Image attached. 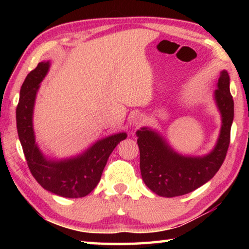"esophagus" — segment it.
I'll return each instance as SVG.
<instances>
[{
    "label": "esophagus",
    "instance_id": "1",
    "mask_svg": "<svg viewBox=\"0 0 249 249\" xmlns=\"http://www.w3.org/2000/svg\"><path fill=\"white\" fill-rule=\"evenodd\" d=\"M133 125L135 127H138V126H141L142 123H144V117L142 115H135L133 117Z\"/></svg>",
    "mask_w": 249,
    "mask_h": 249
}]
</instances>
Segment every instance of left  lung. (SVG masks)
Returning <instances> with one entry per match:
<instances>
[{
    "instance_id": "left-lung-1",
    "label": "left lung",
    "mask_w": 249,
    "mask_h": 249,
    "mask_svg": "<svg viewBox=\"0 0 249 249\" xmlns=\"http://www.w3.org/2000/svg\"><path fill=\"white\" fill-rule=\"evenodd\" d=\"M215 100L222 114V128L213 151L204 157H184L175 153L154 130H137L141 172L145 184L156 195L174 197L195 191L215 176L224 162L234 119V100L230 92V77L222 71Z\"/></svg>"
}]
</instances>
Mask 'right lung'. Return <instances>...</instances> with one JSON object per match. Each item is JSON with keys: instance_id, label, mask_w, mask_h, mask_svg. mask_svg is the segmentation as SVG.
Segmentation results:
<instances>
[{"instance_id": "1", "label": "right lung", "mask_w": 249, "mask_h": 249, "mask_svg": "<svg viewBox=\"0 0 249 249\" xmlns=\"http://www.w3.org/2000/svg\"><path fill=\"white\" fill-rule=\"evenodd\" d=\"M49 69V61L39 62L27 74L20 88L16 107V126L27 165L41 187L64 197H83L99 183L107 159L126 133L112 135L96 142L86 153L75 158L53 161L47 160L35 142L33 108L37 90Z\"/></svg>"}]
</instances>
